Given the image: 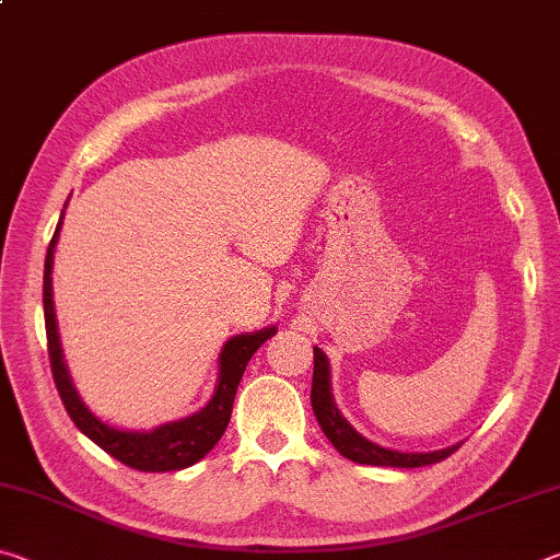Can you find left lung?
Listing matches in <instances>:
<instances>
[{
    "mask_svg": "<svg viewBox=\"0 0 560 560\" xmlns=\"http://www.w3.org/2000/svg\"><path fill=\"white\" fill-rule=\"evenodd\" d=\"M311 407H314L316 420L320 430L328 438V442L343 454L346 459L358 462V464H373V467H428V464H438L447 459L450 454L459 450V444H452V447L434 450V452H400L383 447L373 440H368L360 434L353 424H350L343 412L338 410L334 400V387H330V363L328 355L314 346V383H311Z\"/></svg>",
    "mask_w": 560,
    "mask_h": 560,
    "instance_id": "left-lung-1",
    "label": "left lung"
}]
</instances>
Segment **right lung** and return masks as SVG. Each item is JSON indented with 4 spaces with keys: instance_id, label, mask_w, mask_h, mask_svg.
Returning a JSON list of instances; mask_svg holds the SVG:
<instances>
[{
    "instance_id": "add662e5",
    "label": "right lung",
    "mask_w": 560,
    "mask_h": 560,
    "mask_svg": "<svg viewBox=\"0 0 560 560\" xmlns=\"http://www.w3.org/2000/svg\"><path fill=\"white\" fill-rule=\"evenodd\" d=\"M63 224L61 220L56 224V232L51 236L49 249H46L44 261V320H46V340H49V360L56 390L61 395V402L66 412L71 415L75 428H79L89 440L98 444L103 452L110 457L128 464V467L138 471H177L185 467H192L200 462L207 452H210L230 424L232 405L236 387H240L242 375L246 371L249 358L257 353L264 340H269L277 334V326L254 330V334H240L232 336L222 346L220 353V375H217V385L212 393V400L207 402L202 410L195 415L183 417V420L165 422L155 430H120L113 424L103 422L101 417L89 410V405L81 400L79 390L73 387V381L66 368L61 338H59V324H56L54 311V287H51V269H54V249L59 244V232Z\"/></svg>"
}]
</instances>
